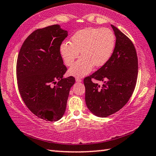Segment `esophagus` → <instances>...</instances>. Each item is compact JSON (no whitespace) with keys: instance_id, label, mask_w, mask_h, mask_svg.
Here are the masks:
<instances>
[{"instance_id":"1","label":"esophagus","mask_w":156,"mask_h":156,"mask_svg":"<svg viewBox=\"0 0 156 156\" xmlns=\"http://www.w3.org/2000/svg\"><path fill=\"white\" fill-rule=\"evenodd\" d=\"M76 81L77 82V83H81L82 80H81L80 78H76Z\"/></svg>"}]
</instances>
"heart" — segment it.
Listing matches in <instances>:
<instances>
[{"instance_id": "obj_1", "label": "heart", "mask_w": 156, "mask_h": 156, "mask_svg": "<svg viewBox=\"0 0 156 156\" xmlns=\"http://www.w3.org/2000/svg\"><path fill=\"white\" fill-rule=\"evenodd\" d=\"M115 38L108 28L88 27L79 30L71 38V43H63L59 51L67 66L73 64L80 54L83 55L69 70L70 75L81 78L89 74L94 67L106 65L113 54Z\"/></svg>"}]
</instances>
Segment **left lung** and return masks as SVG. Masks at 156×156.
<instances>
[{
    "instance_id": "8db88e82",
    "label": "left lung",
    "mask_w": 156,
    "mask_h": 156,
    "mask_svg": "<svg viewBox=\"0 0 156 156\" xmlns=\"http://www.w3.org/2000/svg\"><path fill=\"white\" fill-rule=\"evenodd\" d=\"M116 38L113 52L106 65L84 79L87 107L94 115L105 118L127 103L138 77V57L128 37L111 25ZM92 79L102 81L99 86Z\"/></svg>"
}]
</instances>
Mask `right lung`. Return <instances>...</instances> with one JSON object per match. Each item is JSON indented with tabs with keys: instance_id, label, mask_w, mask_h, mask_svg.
<instances>
[{
	"instance_id": "add662e5",
	"label": "right lung",
	"mask_w": 156,
	"mask_h": 156,
	"mask_svg": "<svg viewBox=\"0 0 156 156\" xmlns=\"http://www.w3.org/2000/svg\"><path fill=\"white\" fill-rule=\"evenodd\" d=\"M68 32L59 25L34 31L23 43L18 56V90L26 106L37 117L58 121L65 112L69 91L75 83L65 78L59 48Z\"/></svg>"
}]
</instances>
